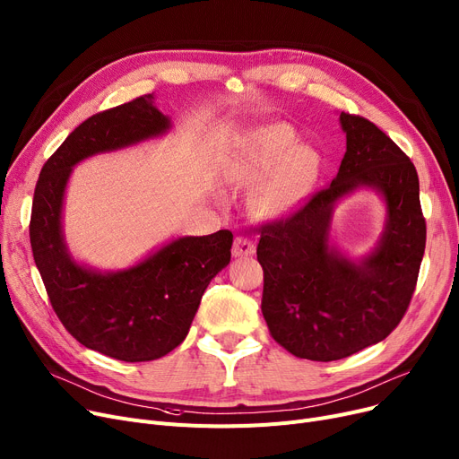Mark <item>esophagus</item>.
<instances>
[{
  "mask_svg": "<svg viewBox=\"0 0 459 459\" xmlns=\"http://www.w3.org/2000/svg\"><path fill=\"white\" fill-rule=\"evenodd\" d=\"M255 253V244L246 236H236L234 244H232V256L242 258V256H251Z\"/></svg>",
  "mask_w": 459,
  "mask_h": 459,
  "instance_id": "1",
  "label": "esophagus"
}]
</instances>
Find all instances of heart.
Listing matches in <instances>:
<instances>
[{
  "mask_svg": "<svg viewBox=\"0 0 459 459\" xmlns=\"http://www.w3.org/2000/svg\"><path fill=\"white\" fill-rule=\"evenodd\" d=\"M294 147L296 137L292 130L281 125L260 130L255 139V161L262 173H268L281 163L264 195V210L270 213L294 208L305 195L315 173V156Z\"/></svg>",
  "mask_w": 459,
  "mask_h": 459,
  "instance_id": "b5f03b06",
  "label": "heart"
}]
</instances>
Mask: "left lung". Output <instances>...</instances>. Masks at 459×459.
I'll return each mask as SVG.
<instances>
[{"mask_svg": "<svg viewBox=\"0 0 459 459\" xmlns=\"http://www.w3.org/2000/svg\"><path fill=\"white\" fill-rule=\"evenodd\" d=\"M341 123L346 154L339 175L286 217L260 225L256 247L270 334L292 355L322 363L350 357L396 329L426 247L413 161L368 118L341 113ZM357 185L381 190L390 212L380 247L363 264L326 247L330 208Z\"/></svg>", "mask_w": 459, "mask_h": 459, "instance_id": "1", "label": "left lung"}]
</instances>
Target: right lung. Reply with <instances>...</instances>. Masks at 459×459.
<instances>
[{
  "instance_id": "add662e5",
  "label": "right lung",
  "mask_w": 459,
  "mask_h": 459,
  "mask_svg": "<svg viewBox=\"0 0 459 459\" xmlns=\"http://www.w3.org/2000/svg\"><path fill=\"white\" fill-rule=\"evenodd\" d=\"M152 102L143 94L83 120L42 165L30 220L33 258L65 329L85 348L126 363L160 359L182 344L206 286L230 262L234 238L230 230L180 238L109 275L70 260L61 203L72 165L165 132L169 120Z\"/></svg>"
}]
</instances>
